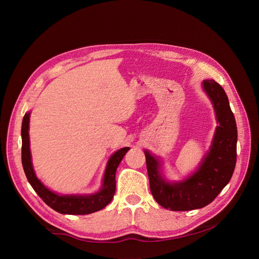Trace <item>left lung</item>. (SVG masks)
I'll list each match as a JSON object with an SVG mask.
<instances>
[{
	"mask_svg": "<svg viewBox=\"0 0 259 259\" xmlns=\"http://www.w3.org/2000/svg\"><path fill=\"white\" fill-rule=\"evenodd\" d=\"M203 89L212 102L219 126L210 151L196 173L184 181L167 183L159 174L157 159L145 151L151 193L171 211L198 209L211 203L228 184L235 167L237 129L228 97L214 80H204Z\"/></svg>",
	"mask_w": 259,
	"mask_h": 259,
	"instance_id": "obj_1",
	"label": "left lung"
}]
</instances>
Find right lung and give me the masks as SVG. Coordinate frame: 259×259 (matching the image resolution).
I'll return each mask as SVG.
<instances>
[{
	"mask_svg": "<svg viewBox=\"0 0 259 259\" xmlns=\"http://www.w3.org/2000/svg\"><path fill=\"white\" fill-rule=\"evenodd\" d=\"M29 117L30 112L24 115L22 124V163L26 177L34 191L52 209L60 213L89 214L104 208L114 196L115 171L125 154L129 151V148H123L112 154L107 163L102 189L99 193L91 196H59L49 191L37 179L33 170L29 147Z\"/></svg>",
	"mask_w": 259,
	"mask_h": 259,
	"instance_id": "1",
	"label": "right lung"
}]
</instances>
